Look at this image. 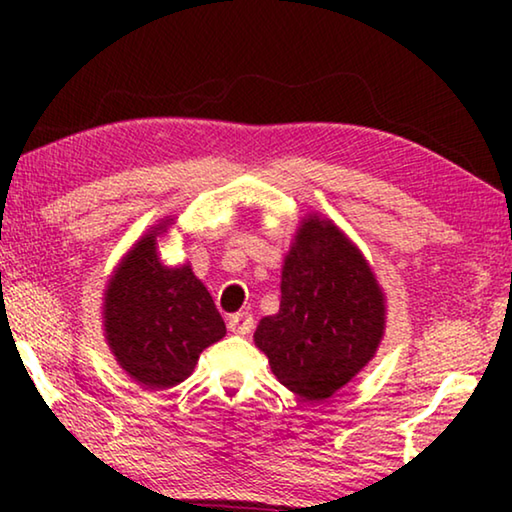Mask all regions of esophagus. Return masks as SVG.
Segmentation results:
<instances>
[{"instance_id": "esophagus-1", "label": "esophagus", "mask_w": 512, "mask_h": 512, "mask_svg": "<svg viewBox=\"0 0 512 512\" xmlns=\"http://www.w3.org/2000/svg\"><path fill=\"white\" fill-rule=\"evenodd\" d=\"M253 325H255L253 316H250L248 311H239V314H232L228 318V329L232 334H239V336L253 332Z\"/></svg>"}]
</instances>
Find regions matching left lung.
<instances>
[{"label":"left lung","instance_id":"obj_1","mask_svg":"<svg viewBox=\"0 0 512 512\" xmlns=\"http://www.w3.org/2000/svg\"><path fill=\"white\" fill-rule=\"evenodd\" d=\"M280 289V311L259 320L255 345L289 391L327 400L375 357L384 293L359 248L316 214L302 219Z\"/></svg>","mask_w":512,"mask_h":512}]
</instances>
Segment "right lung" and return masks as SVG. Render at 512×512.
<instances>
[{
  "mask_svg": "<svg viewBox=\"0 0 512 512\" xmlns=\"http://www.w3.org/2000/svg\"><path fill=\"white\" fill-rule=\"evenodd\" d=\"M164 228L167 223H160L128 250L103 300L110 352L151 391L185 381L201 352L225 336L219 309L192 266L160 262L155 241Z\"/></svg>",
  "mask_w": 512,
  "mask_h": 512,
  "instance_id": "right-lung-1",
  "label": "right lung"
}]
</instances>
